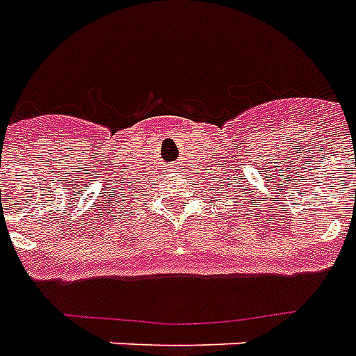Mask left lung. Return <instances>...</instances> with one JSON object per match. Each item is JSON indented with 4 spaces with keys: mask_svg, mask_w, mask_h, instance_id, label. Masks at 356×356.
I'll return each mask as SVG.
<instances>
[{
    "mask_svg": "<svg viewBox=\"0 0 356 356\" xmlns=\"http://www.w3.org/2000/svg\"><path fill=\"white\" fill-rule=\"evenodd\" d=\"M252 204H254V202H252Z\"/></svg>",
    "mask_w": 356,
    "mask_h": 356,
    "instance_id": "left-lung-1",
    "label": "left lung"
}]
</instances>
